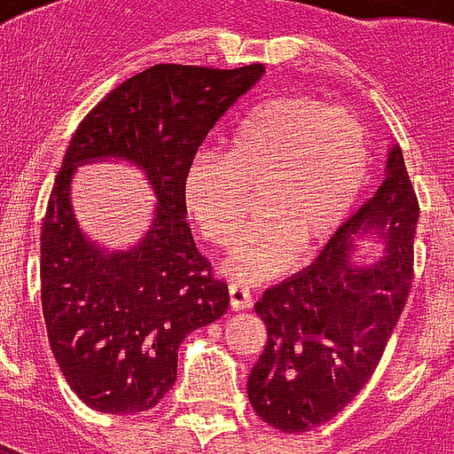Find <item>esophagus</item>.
Masks as SVG:
<instances>
[{
    "mask_svg": "<svg viewBox=\"0 0 454 454\" xmlns=\"http://www.w3.org/2000/svg\"><path fill=\"white\" fill-rule=\"evenodd\" d=\"M228 303H231V310H245V308H250V303H253L250 291L245 286H238V284H231L228 286Z\"/></svg>",
    "mask_w": 454,
    "mask_h": 454,
    "instance_id": "1",
    "label": "esophagus"
}]
</instances>
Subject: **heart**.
I'll return each mask as SVG.
<instances>
[{
	"mask_svg": "<svg viewBox=\"0 0 454 454\" xmlns=\"http://www.w3.org/2000/svg\"><path fill=\"white\" fill-rule=\"evenodd\" d=\"M368 132L344 107L310 96H274L245 110L221 159L197 156L184 170L183 207L211 245L236 238L254 197L253 226L221 262L236 281L284 271L295 247L310 254L337 236L368 176Z\"/></svg>",
	"mask_w": 454,
	"mask_h": 454,
	"instance_id": "1",
	"label": "heart"
}]
</instances>
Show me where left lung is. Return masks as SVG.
<instances>
[{
	"instance_id": "8db88e82",
	"label": "left lung",
	"mask_w": 454,
	"mask_h": 454,
	"mask_svg": "<svg viewBox=\"0 0 454 454\" xmlns=\"http://www.w3.org/2000/svg\"><path fill=\"white\" fill-rule=\"evenodd\" d=\"M419 201L397 144L378 192L361 204L310 267L267 288L254 312L267 344L247 378L264 424L305 433L327 424L371 380L397 325L414 267ZM371 237L372 262L357 253Z\"/></svg>"
}]
</instances>
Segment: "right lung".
Wrapping results in <instances>:
<instances>
[{"label": "right lung", "instance_id": "obj_1", "mask_svg": "<svg viewBox=\"0 0 454 454\" xmlns=\"http://www.w3.org/2000/svg\"><path fill=\"white\" fill-rule=\"evenodd\" d=\"M262 74V65L149 67L74 132L43 223L40 294L57 365L90 409L137 414L159 404L176 385L183 339L228 310V286L211 277L184 221L183 177ZM106 160L137 167L157 200L150 228L124 251L90 241L71 204L75 168Z\"/></svg>", "mask_w": 454, "mask_h": 454}]
</instances>
